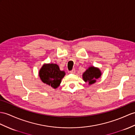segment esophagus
Here are the masks:
<instances>
[{
	"mask_svg": "<svg viewBox=\"0 0 135 135\" xmlns=\"http://www.w3.org/2000/svg\"><path fill=\"white\" fill-rule=\"evenodd\" d=\"M70 73H71V74H75V70L74 69H73L72 70H71L70 71Z\"/></svg>",
	"mask_w": 135,
	"mask_h": 135,
	"instance_id": "34e87169",
	"label": "esophagus"
}]
</instances>
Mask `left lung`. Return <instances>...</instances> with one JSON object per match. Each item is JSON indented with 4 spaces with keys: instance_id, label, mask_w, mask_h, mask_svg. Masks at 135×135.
<instances>
[{
    "instance_id": "8db88e82",
    "label": "left lung",
    "mask_w": 135,
    "mask_h": 135,
    "mask_svg": "<svg viewBox=\"0 0 135 135\" xmlns=\"http://www.w3.org/2000/svg\"><path fill=\"white\" fill-rule=\"evenodd\" d=\"M102 73L98 68L89 66L83 74V80L89 85H91L96 82V80L101 76Z\"/></svg>"
}]
</instances>
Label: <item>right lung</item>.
Here are the masks:
<instances>
[{
    "label": "right lung",
    "instance_id": "obj_1",
    "mask_svg": "<svg viewBox=\"0 0 135 135\" xmlns=\"http://www.w3.org/2000/svg\"><path fill=\"white\" fill-rule=\"evenodd\" d=\"M66 73L60 70L55 64H45L39 71V76L44 84L54 89H57L61 83Z\"/></svg>",
    "mask_w": 135,
    "mask_h": 135
}]
</instances>
